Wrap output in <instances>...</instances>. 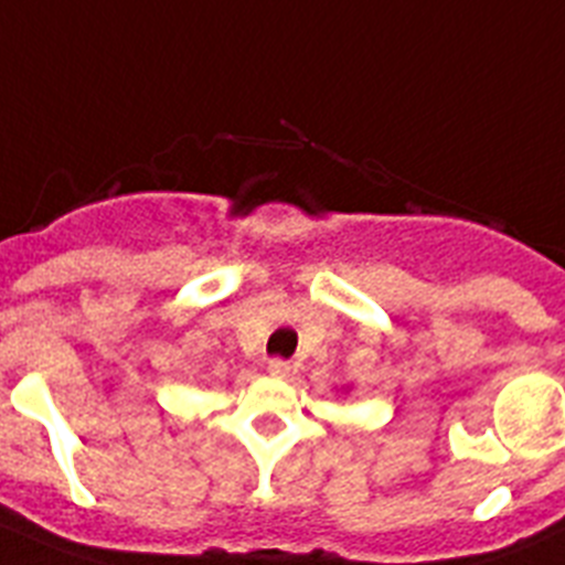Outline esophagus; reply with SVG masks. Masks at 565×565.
<instances>
[{
    "mask_svg": "<svg viewBox=\"0 0 565 565\" xmlns=\"http://www.w3.org/2000/svg\"><path fill=\"white\" fill-rule=\"evenodd\" d=\"M267 372L276 377H287L289 372H292V364H289V361H284V358H269Z\"/></svg>",
    "mask_w": 565,
    "mask_h": 565,
    "instance_id": "34e87169",
    "label": "esophagus"
}]
</instances>
